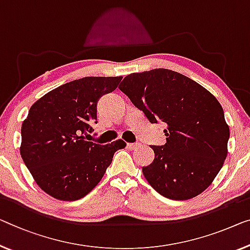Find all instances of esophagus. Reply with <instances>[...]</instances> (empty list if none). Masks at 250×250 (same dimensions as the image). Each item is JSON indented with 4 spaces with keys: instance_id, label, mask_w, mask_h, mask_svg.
Here are the masks:
<instances>
[{
    "instance_id": "1",
    "label": "esophagus",
    "mask_w": 250,
    "mask_h": 250,
    "mask_svg": "<svg viewBox=\"0 0 250 250\" xmlns=\"http://www.w3.org/2000/svg\"><path fill=\"white\" fill-rule=\"evenodd\" d=\"M126 147L133 150V149H137L138 147H140V144H126Z\"/></svg>"
}]
</instances>
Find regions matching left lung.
Masks as SVG:
<instances>
[{
  "label": "left lung",
  "mask_w": 250,
  "mask_h": 250,
  "mask_svg": "<svg viewBox=\"0 0 250 250\" xmlns=\"http://www.w3.org/2000/svg\"><path fill=\"white\" fill-rule=\"evenodd\" d=\"M119 88L151 124L167 125L166 144L150 146L155 159L143 167L148 183L170 200L201 194L228 154L230 130L221 104L199 83L165 68L130 74Z\"/></svg>",
  "instance_id": "1"
}]
</instances>
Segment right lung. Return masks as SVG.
<instances>
[{
  "mask_svg": "<svg viewBox=\"0 0 250 250\" xmlns=\"http://www.w3.org/2000/svg\"><path fill=\"white\" fill-rule=\"evenodd\" d=\"M118 77H83L48 92L30 107L22 122L20 154L33 180L62 201L84 197L102 180L118 139L107 145L84 140L96 124L99 99L118 87Z\"/></svg>",
  "mask_w": 250,
  "mask_h": 250,
  "instance_id": "obj_1",
  "label": "right lung"
}]
</instances>
